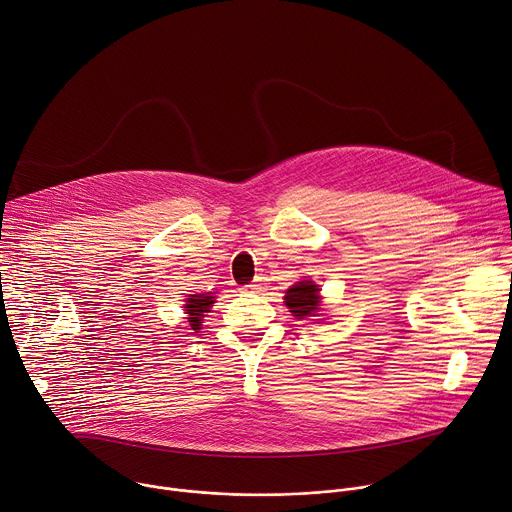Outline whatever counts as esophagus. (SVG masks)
<instances>
[{"instance_id":"esophagus-1","label":"esophagus","mask_w":512,"mask_h":512,"mask_svg":"<svg viewBox=\"0 0 512 512\" xmlns=\"http://www.w3.org/2000/svg\"><path fill=\"white\" fill-rule=\"evenodd\" d=\"M243 289H245V291H259V289H261V285H257V283H249V285H245Z\"/></svg>"}]
</instances>
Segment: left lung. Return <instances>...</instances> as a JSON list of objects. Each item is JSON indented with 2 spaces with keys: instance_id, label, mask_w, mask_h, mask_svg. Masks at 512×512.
Returning a JSON list of instances; mask_svg holds the SVG:
<instances>
[{
  "instance_id": "8db88e82",
  "label": "left lung",
  "mask_w": 512,
  "mask_h": 512,
  "mask_svg": "<svg viewBox=\"0 0 512 512\" xmlns=\"http://www.w3.org/2000/svg\"><path fill=\"white\" fill-rule=\"evenodd\" d=\"M318 285L314 281H298L294 287L287 289L285 294V306L289 308V312L298 316V318H306V316H316V312L320 310V296H318Z\"/></svg>"
}]
</instances>
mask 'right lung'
Returning a JSON list of instances; mask_svg holds the SVG:
<instances>
[{"label":"right lung","mask_w":512,"mask_h":512,"mask_svg":"<svg viewBox=\"0 0 512 512\" xmlns=\"http://www.w3.org/2000/svg\"><path fill=\"white\" fill-rule=\"evenodd\" d=\"M214 304V298L212 296H190L186 300V314L190 316L188 322L192 326V330H200V324H202V316L210 310V306Z\"/></svg>","instance_id":"obj_1"}]
</instances>
